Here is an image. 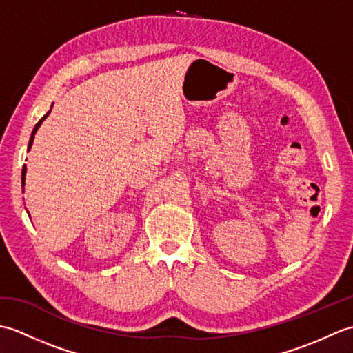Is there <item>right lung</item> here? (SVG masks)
I'll use <instances>...</instances> for the list:
<instances>
[{"label": "right lung", "mask_w": 353, "mask_h": 353, "mask_svg": "<svg viewBox=\"0 0 353 353\" xmlns=\"http://www.w3.org/2000/svg\"><path fill=\"white\" fill-rule=\"evenodd\" d=\"M52 108V106H51ZM51 112V110H50ZM50 112L47 115H43L41 119H39V123H37L36 125H34V129H33V132H32V137H30V141H28V150L32 148V145H33V139H34V134H36V132H37V129H39V125L42 124V121L45 118H47L48 115H50ZM26 172H27V168H26V165L24 167H22V176H21V182H22V188H24V185H26Z\"/></svg>", "instance_id": "add662e5"}]
</instances>
